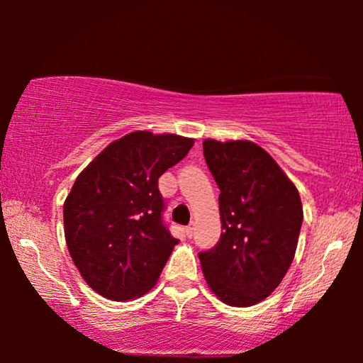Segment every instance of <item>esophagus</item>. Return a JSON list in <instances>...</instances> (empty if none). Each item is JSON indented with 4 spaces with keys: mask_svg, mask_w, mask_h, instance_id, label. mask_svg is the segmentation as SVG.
<instances>
[{
    "mask_svg": "<svg viewBox=\"0 0 363 363\" xmlns=\"http://www.w3.org/2000/svg\"><path fill=\"white\" fill-rule=\"evenodd\" d=\"M185 231H186V236L191 238L193 233H195V225H193V223H191V225H188V226L185 228Z\"/></svg>",
    "mask_w": 363,
    "mask_h": 363,
    "instance_id": "obj_1",
    "label": "esophagus"
}]
</instances>
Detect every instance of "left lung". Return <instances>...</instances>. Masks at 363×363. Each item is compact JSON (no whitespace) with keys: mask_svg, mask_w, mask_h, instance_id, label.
Listing matches in <instances>:
<instances>
[{"mask_svg":"<svg viewBox=\"0 0 363 363\" xmlns=\"http://www.w3.org/2000/svg\"><path fill=\"white\" fill-rule=\"evenodd\" d=\"M220 188L221 236L198 252L210 289L228 306L266 299L294 259L302 226L297 188L269 153L247 140L203 142Z\"/></svg>","mask_w":363,"mask_h":363,"instance_id":"8db88e82","label":"left lung"}]
</instances>
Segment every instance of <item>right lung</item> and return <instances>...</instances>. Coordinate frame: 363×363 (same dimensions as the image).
Returning a JSON list of instances; mask_svg holds the SVG:
<instances>
[{"label":"right lung","instance_id":"1","mask_svg":"<svg viewBox=\"0 0 363 363\" xmlns=\"http://www.w3.org/2000/svg\"><path fill=\"white\" fill-rule=\"evenodd\" d=\"M191 147L193 138L132 132L76 178L64 203V233L74 264L97 294L127 301L155 286L178 245L163 221L158 178Z\"/></svg>","mask_w":363,"mask_h":363}]
</instances>
